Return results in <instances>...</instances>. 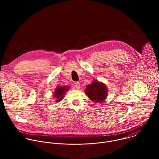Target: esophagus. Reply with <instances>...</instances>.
<instances>
[{
	"mask_svg": "<svg viewBox=\"0 0 159 159\" xmlns=\"http://www.w3.org/2000/svg\"><path fill=\"white\" fill-rule=\"evenodd\" d=\"M75 88L79 89L80 88V84L79 82H77L75 83Z\"/></svg>",
	"mask_w": 159,
	"mask_h": 159,
	"instance_id": "obj_1",
	"label": "esophagus"
}]
</instances>
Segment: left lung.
Masks as SVG:
<instances>
[{
  "instance_id": "left-lung-1",
  "label": "left lung",
  "mask_w": 159,
  "mask_h": 159,
  "mask_svg": "<svg viewBox=\"0 0 159 159\" xmlns=\"http://www.w3.org/2000/svg\"><path fill=\"white\" fill-rule=\"evenodd\" d=\"M106 86L102 82L94 80L93 83L89 84L85 90V93L88 98L93 102H103L107 96Z\"/></svg>"
}]
</instances>
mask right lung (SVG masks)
<instances>
[{
	"label": "right lung",
	"instance_id": "1",
	"mask_svg": "<svg viewBox=\"0 0 159 159\" xmlns=\"http://www.w3.org/2000/svg\"><path fill=\"white\" fill-rule=\"evenodd\" d=\"M67 88L65 87H58L55 89V92L54 94L55 98H56V102H58L61 100L63 97V94L66 93L67 90Z\"/></svg>",
	"mask_w": 159,
	"mask_h": 159
}]
</instances>
